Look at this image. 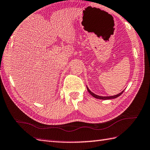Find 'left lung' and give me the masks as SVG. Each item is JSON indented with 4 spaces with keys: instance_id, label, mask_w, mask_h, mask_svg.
Here are the masks:
<instances>
[{
    "instance_id": "left-lung-1",
    "label": "left lung",
    "mask_w": 150,
    "mask_h": 150,
    "mask_svg": "<svg viewBox=\"0 0 150 150\" xmlns=\"http://www.w3.org/2000/svg\"><path fill=\"white\" fill-rule=\"evenodd\" d=\"M87 89H88V92L91 94V95L95 97V98H97V99H100V100H109V99H114V98H117L118 96H120V95H122V93H123V91H125V90H123V91H121V93H120L119 94H117V95H114V96H99V95H96V94L93 93V92H91V91H90L89 89L88 88V87L87 86Z\"/></svg>"
}]
</instances>
